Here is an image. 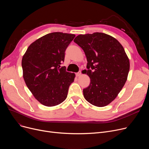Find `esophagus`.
Wrapping results in <instances>:
<instances>
[{
	"instance_id": "34e87169",
	"label": "esophagus",
	"mask_w": 149,
	"mask_h": 149,
	"mask_svg": "<svg viewBox=\"0 0 149 149\" xmlns=\"http://www.w3.org/2000/svg\"><path fill=\"white\" fill-rule=\"evenodd\" d=\"M81 70H80V71H79V72H77V73H76V74H75V75H76V76H77V77H79V76H80V75H81Z\"/></svg>"
}]
</instances>
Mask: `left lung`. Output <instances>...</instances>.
I'll return each mask as SVG.
<instances>
[{
  "mask_svg": "<svg viewBox=\"0 0 149 149\" xmlns=\"http://www.w3.org/2000/svg\"><path fill=\"white\" fill-rule=\"evenodd\" d=\"M74 42L82 48L86 57L90 77L83 95L89 103L104 107L118 95L127 80L129 60L120 43L113 37L102 33L80 34Z\"/></svg>",
  "mask_w": 149,
  "mask_h": 149,
  "instance_id": "left-lung-1",
  "label": "left lung"
}]
</instances>
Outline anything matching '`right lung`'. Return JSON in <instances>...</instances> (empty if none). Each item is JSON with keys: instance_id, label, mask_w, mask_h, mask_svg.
Returning a JSON list of instances; mask_svg holds the SVG:
<instances>
[{"instance_id": "1", "label": "right lung", "mask_w": 149, "mask_h": 149, "mask_svg": "<svg viewBox=\"0 0 149 149\" xmlns=\"http://www.w3.org/2000/svg\"><path fill=\"white\" fill-rule=\"evenodd\" d=\"M75 36L60 32L48 34L31 43L23 56V79L34 97L44 106L58 105L67 97L75 74L60 65Z\"/></svg>"}]
</instances>
